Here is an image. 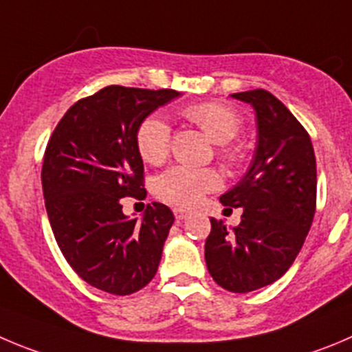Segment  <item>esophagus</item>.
Wrapping results in <instances>:
<instances>
[{
	"instance_id": "34e87169",
	"label": "esophagus",
	"mask_w": 352,
	"mask_h": 352,
	"mask_svg": "<svg viewBox=\"0 0 352 352\" xmlns=\"http://www.w3.org/2000/svg\"><path fill=\"white\" fill-rule=\"evenodd\" d=\"M173 213H175V219L177 221H184V219H187V217L191 215V212L186 208H173Z\"/></svg>"
}]
</instances>
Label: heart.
I'll list each match as a JSON object with an SVG mask.
<instances>
[{"label":"heart","mask_w":352,"mask_h":352,"mask_svg":"<svg viewBox=\"0 0 352 352\" xmlns=\"http://www.w3.org/2000/svg\"><path fill=\"white\" fill-rule=\"evenodd\" d=\"M184 116L195 123L212 142L219 144V154L229 165L241 163L243 147L232 142L241 128V118L232 107L219 102H201L184 109ZM137 149L149 165H161L170 153V126L161 116H149L137 130ZM221 186V175L213 168L173 166L154 182V195L173 206H195L206 192Z\"/></svg>","instance_id":"heart-1"}]
</instances>
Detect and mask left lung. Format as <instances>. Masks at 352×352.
Returning <instances> with one entry per match:
<instances>
[{
  "label": "left lung",
  "mask_w": 352,
  "mask_h": 352,
  "mask_svg": "<svg viewBox=\"0 0 352 352\" xmlns=\"http://www.w3.org/2000/svg\"><path fill=\"white\" fill-rule=\"evenodd\" d=\"M231 97L254 107L257 147L245 177L221 196L243 210L241 222L228 229L210 219L205 261L217 285L248 294L280 280L300 252L316 210V157L307 131L274 95L258 88Z\"/></svg>",
  "instance_id": "obj_1"
}]
</instances>
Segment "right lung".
Listing matches in <instances>:
<instances>
[{
    "instance_id": "right-lung-1",
    "label": "right lung",
    "mask_w": 352,
    "mask_h": 352,
    "mask_svg": "<svg viewBox=\"0 0 352 352\" xmlns=\"http://www.w3.org/2000/svg\"><path fill=\"white\" fill-rule=\"evenodd\" d=\"M180 95L111 85L78 100L48 140L41 184L52 231L69 265L98 290L135 294L156 274L175 217L153 203L128 219L121 199L146 195L140 123Z\"/></svg>"
}]
</instances>
